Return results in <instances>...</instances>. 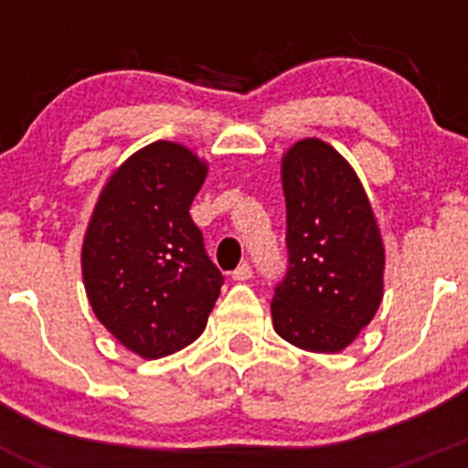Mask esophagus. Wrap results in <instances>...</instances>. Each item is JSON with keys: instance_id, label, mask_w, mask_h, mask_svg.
Wrapping results in <instances>:
<instances>
[{"instance_id": "esophagus-1", "label": "esophagus", "mask_w": 468, "mask_h": 468, "mask_svg": "<svg viewBox=\"0 0 468 468\" xmlns=\"http://www.w3.org/2000/svg\"><path fill=\"white\" fill-rule=\"evenodd\" d=\"M250 276H253V270H250V264L248 262L239 264L237 270L231 271V281H248Z\"/></svg>"}]
</instances>
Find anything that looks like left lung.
Returning a JSON list of instances; mask_svg holds the SVG:
<instances>
[{"label": "left lung", "mask_w": 468, "mask_h": 468, "mask_svg": "<svg viewBox=\"0 0 468 468\" xmlns=\"http://www.w3.org/2000/svg\"><path fill=\"white\" fill-rule=\"evenodd\" d=\"M288 271L271 300L274 330L316 354L356 340L384 295V243L349 161L318 138L281 159Z\"/></svg>", "instance_id": "obj_1"}]
</instances>
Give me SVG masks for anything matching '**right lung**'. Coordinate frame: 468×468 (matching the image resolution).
<instances>
[{"label": "right lung", "mask_w": 468, "mask_h": 468, "mask_svg": "<svg viewBox=\"0 0 468 468\" xmlns=\"http://www.w3.org/2000/svg\"><path fill=\"white\" fill-rule=\"evenodd\" d=\"M208 164L156 140L128 156L102 187L81 246L90 309L126 349L161 358L208 324L222 274L206 255L189 206Z\"/></svg>", "instance_id": "right-lung-1"}]
</instances>
